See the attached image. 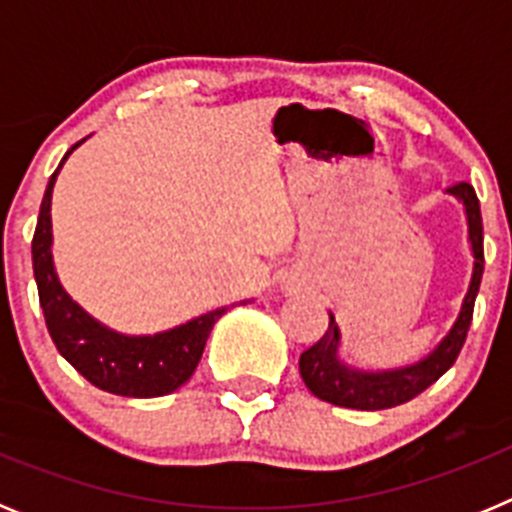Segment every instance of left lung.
Instances as JSON below:
<instances>
[{"label":"left lung","mask_w":512,"mask_h":512,"mask_svg":"<svg viewBox=\"0 0 512 512\" xmlns=\"http://www.w3.org/2000/svg\"><path fill=\"white\" fill-rule=\"evenodd\" d=\"M449 194H454L467 210L469 243H472L474 253L472 282H469L467 297L461 302L459 318H456L454 328L449 330V336L443 338L431 354L418 361V364L390 369V372H359V369H351V366L338 359L341 330H338L336 318L330 315L325 336L300 356L302 382L307 384V390L312 395L330 402V405H338V408L387 410L418 397L420 392L428 390L438 377H443L454 366L461 346L467 341L474 300H477L482 271H485V235H482V212H479V200L472 184H454V187H449Z\"/></svg>","instance_id":"obj_1"}]
</instances>
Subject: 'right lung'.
Instances as JSON below:
<instances>
[{
  "mask_svg": "<svg viewBox=\"0 0 512 512\" xmlns=\"http://www.w3.org/2000/svg\"><path fill=\"white\" fill-rule=\"evenodd\" d=\"M76 146H81V140ZM76 146H71V151ZM71 151L63 156V161L71 156ZM58 169L45 187L33 235V271L40 307L58 354L94 387L112 395L161 397L179 390L200 364L212 325L223 318L228 307H217L156 336H122L97 323L66 295L53 269L51 197Z\"/></svg>",
  "mask_w": 512,
  "mask_h": 512,
  "instance_id": "add662e5",
  "label": "right lung"
}]
</instances>
